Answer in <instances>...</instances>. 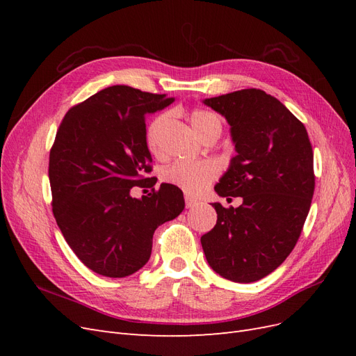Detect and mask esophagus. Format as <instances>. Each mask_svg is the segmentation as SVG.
Wrapping results in <instances>:
<instances>
[{
    "instance_id": "esophagus-1",
    "label": "esophagus",
    "mask_w": 356,
    "mask_h": 356,
    "mask_svg": "<svg viewBox=\"0 0 356 356\" xmlns=\"http://www.w3.org/2000/svg\"><path fill=\"white\" fill-rule=\"evenodd\" d=\"M184 199H186V207L187 208H193V207H196V204H197V200L195 197H191L190 195H186Z\"/></svg>"
}]
</instances>
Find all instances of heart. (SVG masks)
Here are the masks:
<instances>
[{"label":"heart","mask_w":356,"mask_h":356,"mask_svg":"<svg viewBox=\"0 0 356 356\" xmlns=\"http://www.w3.org/2000/svg\"><path fill=\"white\" fill-rule=\"evenodd\" d=\"M165 120H166V115H159L147 127V134H145L147 145L153 154L159 153V135ZM190 122L200 136L215 126L221 127L220 118L213 113L204 111V110L193 111L190 114ZM218 172H220L218 165L211 160H202V161L181 160L165 170L163 178L165 181L170 182V184H175L182 190L196 195V193L202 191L204 187H207L213 178H217Z\"/></svg>","instance_id":"1"}]
</instances>
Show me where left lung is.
Wrapping results in <instances>:
<instances>
[{"label":"left lung","instance_id":"left-lung-1","mask_svg":"<svg viewBox=\"0 0 356 356\" xmlns=\"http://www.w3.org/2000/svg\"><path fill=\"white\" fill-rule=\"evenodd\" d=\"M225 117L236 154L215 186L239 208L217 211L215 227L200 238L209 266L233 282L260 281L281 266L303 230L315 190L314 152L305 124L260 89L203 101Z\"/></svg>","mask_w":356,"mask_h":356}]
</instances>
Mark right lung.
<instances>
[{
	"instance_id": "obj_1",
	"label": "right lung",
	"mask_w": 356,
	"mask_h": 356,
	"mask_svg": "<svg viewBox=\"0 0 356 356\" xmlns=\"http://www.w3.org/2000/svg\"><path fill=\"white\" fill-rule=\"evenodd\" d=\"M172 102L117 84L72 106L58 129L49 159L53 215L74 254L95 273L138 272L152 255L156 229L184 209L182 191L172 184L141 199L131 195L152 179L145 177L153 161L145 114Z\"/></svg>"
}]
</instances>
